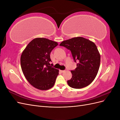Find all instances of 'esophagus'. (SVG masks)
I'll list each match as a JSON object with an SVG mask.
<instances>
[{
    "label": "esophagus",
    "mask_w": 120,
    "mask_h": 120,
    "mask_svg": "<svg viewBox=\"0 0 120 120\" xmlns=\"http://www.w3.org/2000/svg\"><path fill=\"white\" fill-rule=\"evenodd\" d=\"M60 71L61 72H64L65 71L64 70H60Z\"/></svg>",
    "instance_id": "34e87169"
}]
</instances>
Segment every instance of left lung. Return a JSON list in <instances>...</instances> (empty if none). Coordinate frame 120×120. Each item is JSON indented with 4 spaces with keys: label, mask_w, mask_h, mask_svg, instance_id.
I'll list each match as a JSON object with an SVG mask.
<instances>
[{
    "label": "left lung",
    "mask_w": 120,
    "mask_h": 120,
    "mask_svg": "<svg viewBox=\"0 0 120 120\" xmlns=\"http://www.w3.org/2000/svg\"><path fill=\"white\" fill-rule=\"evenodd\" d=\"M70 50L77 68L71 71L72 77L67 81L72 88L82 89L94 81L99 71L101 57L96 45L82 37L72 38L60 45Z\"/></svg>",
    "instance_id": "8db88e82"
}]
</instances>
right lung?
Masks as SVG:
<instances>
[{
  "mask_svg": "<svg viewBox=\"0 0 120 120\" xmlns=\"http://www.w3.org/2000/svg\"><path fill=\"white\" fill-rule=\"evenodd\" d=\"M57 45L56 42L48 39L36 38L28 43L21 54L20 64L23 74L34 88L46 90L54 85L59 71L50 64V53Z\"/></svg>",
  "mask_w": 120,
  "mask_h": 120,
  "instance_id": "right-lung-1",
  "label": "right lung"
}]
</instances>
